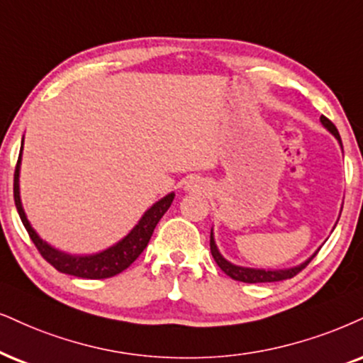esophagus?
<instances>
[{"label": "esophagus", "mask_w": 363, "mask_h": 363, "mask_svg": "<svg viewBox=\"0 0 363 363\" xmlns=\"http://www.w3.org/2000/svg\"><path fill=\"white\" fill-rule=\"evenodd\" d=\"M185 189L189 190L190 194H202V191L208 190V185L203 180H200V178H191V180L186 183Z\"/></svg>", "instance_id": "esophagus-1"}]
</instances>
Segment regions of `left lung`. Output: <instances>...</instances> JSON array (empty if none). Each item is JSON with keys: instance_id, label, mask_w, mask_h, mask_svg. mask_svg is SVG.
<instances>
[{"instance_id": "1", "label": "left lung", "mask_w": 363, "mask_h": 363, "mask_svg": "<svg viewBox=\"0 0 363 363\" xmlns=\"http://www.w3.org/2000/svg\"><path fill=\"white\" fill-rule=\"evenodd\" d=\"M321 124L328 129L330 133L333 134L335 138H337L340 146H342V140H340V134H338V129L335 128V124L330 121L328 118H325V116H321L320 118ZM210 252H212L213 259H216L217 266L220 267V269L225 272L227 276L232 277V279L235 281H242V283H276V281H284V279H289V277H294L298 274L299 271H303L308 264L311 262V259L316 256L318 252H315L313 256L305 261L303 264H299L296 267H291V269H279V271H266V269H250V267H240V266H235V264H232L227 261V259L222 257V254L218 252L217 245H216V240H213V232H210Z\"/></svg>"}]
</instances>
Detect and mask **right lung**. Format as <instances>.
I'll return each mask as SVG.
<instances>
[{"instance_id": "1", "label": "right lung", "mask_w": 363, "mask_h": 363, "mask_svg": "<svg viewBox=\"0 0 363 363\" xmlns=\"http://www.w3.org/2000/svg\"><path fill=\"white\" fill-rule=\"evenodd\" d=\"M21 150H23V143H21ZM20 161L21 153L15 168V182H13V196H15V205L18 213H20L21 222H23L25 229L28 232L31 242L35 244V247L38 249V252L42 254L45 261L52 264L57 271L75 277L106 279V277H113L116 274H119V272H123L124 269H128V267L140 257L143 250L146 249L151 235H153L156 223H158L160 218L164 216V212L169 208V205H172L174 199V194H168L167 196H163L160 202H156L153 207L141 217L138 225L134 227L123 240L114 244L113 247L97 254H89V256H72V254H65L62 252V250L53 249L52 245H48L47 242H43L37 232L31 229L20 200V183H18V178H20Z\"/></svg>"}]
</instances>
